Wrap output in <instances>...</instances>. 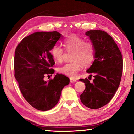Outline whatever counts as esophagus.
<instances>
[{"label": "esophagus", "instance_id": "obj_1", "mask_svg": "<svg viewBox=\"0 0 134 134\" xmlns=\"http://www.w3.org/2000/svg\"><path fill=\"white\" fill-rule=\"evenodd\" d=\"M70 82H71V83H74V82H76V79H74V78H70Z\"/></svg>", "mask_w": 134, "mask_h": 134}]
</instances>
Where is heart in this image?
I'll use <instances>...</instances> for the list:
<instances>
[{"label":"heart","mask_w":134,"mask_h":134,"mask_svg":"<svg viewBox=\"0 0 134 134\" xmlns=\"http://www.w3.org/2000/svg\"><path fill=\"white\" fill-rule=\"evenodd\" d=\"M63 44L67 52H72L71 60L68 63L58 69V72L70 76L75 77L85 66L92 64L95 56V48L90 42L85 41L83 38L76 35H71L64 38ZM64 51L59 45H55L51 51L54 60L61 62L63 58Z\"/></svg>","instance_id":"b5f03b06"}]
</instances>
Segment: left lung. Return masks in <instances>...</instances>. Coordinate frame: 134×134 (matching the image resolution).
Masks as SVG:
<instances>
[{
  "label": "left lung",
  "mask_w": 134,
  "mask_h": 134,
  "mask_svg": "<svg viewBox=\"0 0 134 134\" xmlns=\"http://www.w3.org/2000/svg\"><path fill=\"white\" fill-rule=\"evenodd\" d=\"M95 48V60L86 71L94 79L79 81L85 83L81 101L90 109L105 106L114 96L120 85L123 73V60L120 51L112 37L104 31L94 30L86 32Z\"/></svg>",
  "instance_id": "obj_1"
}]
</instances>
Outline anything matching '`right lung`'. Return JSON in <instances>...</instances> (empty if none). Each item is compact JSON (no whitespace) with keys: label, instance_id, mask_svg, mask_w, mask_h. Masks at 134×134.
I'll return each mask as SVG.
<instances>
[{"label":"right lung","instance_id":"obj_1","mask_svg":"<svg viewBox=\"0 0 134 134\" xmlns=\"http://www.w3.org/2000/svg\"><path fill=\"white\" fill-rule=\"evenodd\" d=\"M61 37L53 32H36L22 40L14 56V76L26 101L36 109L46 111L58 104L61 92L70 83L69 78L56 74L46 82L45 76L55 72V64L50 51Z\"/></svg>","mask_w":134,"mask_h":134}]
</instances>
